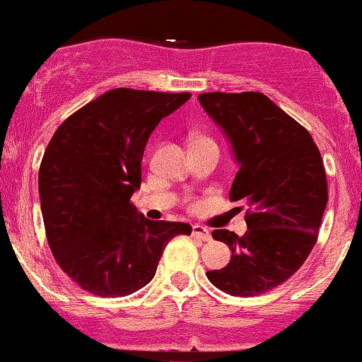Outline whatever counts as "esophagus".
I'll use <instances>...</instances> for the list:
<instances>
[{"instance_id":"34e87169","label":"esophagus","mask_w":362,"mask_h":362,"mask_svg":"<svg viewBox=\"0 0 362 362\" xmlns=\"http://www.w3.org/2000/svg\"><path fill=\"white\" fill-rule=\"evenodd\" d=\"M192 235H194V238L201 239V241H211V232L203 226H194L192 227Z\"/></svg>"}]
</instances>
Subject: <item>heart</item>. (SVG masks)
<instances>
[{
  "instance_id": "obj_1",
  "label": "heart",
  "mask_w": 362,
  "mask_h": 362,
  "mask_svg": "<svg viewBox=\"0 0 362 362\" xmlns=\"http://www.w3.org/2000/svg\"><path fill=\"white\" fill-rule=\"evenodd\" d=\"M201 139H203V136H199V139H196V140H201Z\"/></svg>"
}]
</instances>
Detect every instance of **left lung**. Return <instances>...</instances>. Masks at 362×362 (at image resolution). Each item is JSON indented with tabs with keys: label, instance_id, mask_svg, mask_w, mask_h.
Wrapping results in <instances>:
<instances>
[{
	"label": "left lung",
	"instance_id": "obj_1",
	"mask_svg": "<svg viewBox=\"0 0 362 362\" xmlns=\"http://www.w3.org/2000/svg\"><path fill=\"white\" fill-rule=\"evenodd\" d=\"M197 98L227 133L239 163L229 199L248 206L243 238L213 230L232 255L206 276L232 296L262 295L290 279L317 241L328 203L325 163L310 133L260 91Z\"/></svg>",
	"mask_w": 362,
	"mask_h": 362
}]
</instances>
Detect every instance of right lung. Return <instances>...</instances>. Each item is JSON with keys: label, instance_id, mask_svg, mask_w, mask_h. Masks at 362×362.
<instances>
[{"label": "right lung", "instance_id": "1", "mask_svg": "<svg viewBox=\"0 0 362 362\" xmlns=\"http://www.w3.org/2000/svg\"><path fill=\"white\" fill-rule=\"evenodd\" d=\"M191 93L105 91L53 133L40 166L45 232L57 264L83 290L127 296L151 283L182 222L147 220L130 197L142 184V158L159 121Z\"/></svg>", "mask_w": 362, "mask_h": 362}]
</instances>
